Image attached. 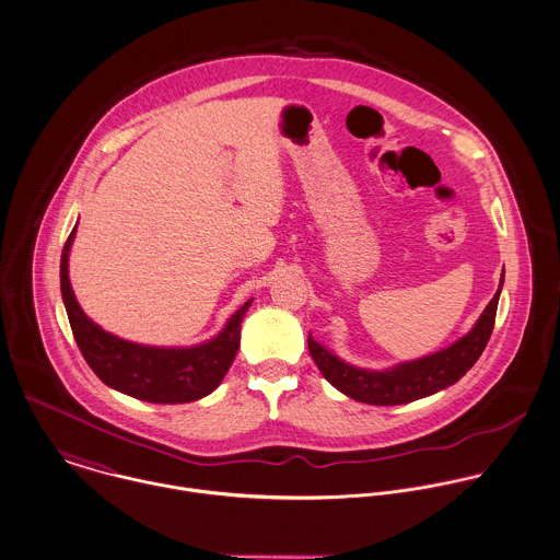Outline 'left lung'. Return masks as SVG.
<instances>
[{"mask_svg": "<svg viewBox=\"0 0 560 560\" xmlns=\"http://www.w3.org/2000/svg\"><path fill=\"white\" fill-rule=\"evenodd\" d=\"M502 281H504V268L500 275L497 294L488 303L486 311L479 315L477 324L455 343H451L444 350H438L434 354L375 372V370L354 368L341 361L337 354L326 350L310 335L307 346H310L311 359L337 390L363 404L399 406L421 397H430L438 390L455 384L479 361L494 330Z\"/></svg>", "mask_w": 560, "mask_h": 560, "instance_id": "left-lung-1", "label": "left lung"}]
</instances>
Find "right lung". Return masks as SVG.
Listing matches in <instances>:
<instances>
[{
    "mask_svg": "<svg viewBox=\"0 0 560 560\" xmlns=\"http://www.w3.org/2000/svg\"><path fill=\"white\" fill-rule=\"evenodd\" d=\"M74 232L77 228L63 245L60 285L74 341L92 372L107 386L150 404H187L210 395L236 359L241 324L253 299L232 313L217 337L199 346L159 348L126 341L92 322L74 299L68 279V253Z\"/></svg>",
    "mask_w": 560,
    "mask_h": 560,
    "instance_id": "add662e5",
    "label": "right lung"
}]
</instances>
